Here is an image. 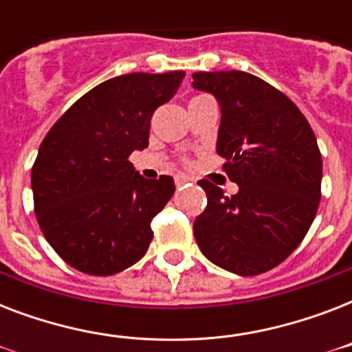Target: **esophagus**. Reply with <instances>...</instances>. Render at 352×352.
Here are the masks:
<instances>
[{"label":"esophagus","instance_id":"obj_1","mask_svg":"<svg viewBox=\"0 0 352 352\" xmlns=\"http://www.w3.org/2000/svg\"><path fill=\"white\" fill-rule=\"evenodd\" d=\"M190 182H193L192 177H188V175H177V177H175L177 188L184 186V184H190Z\"/></svg>","mask_w":352,"mask_h":352}]
</instances>
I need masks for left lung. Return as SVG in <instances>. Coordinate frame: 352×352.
Segmentation results:
<instances>
[{"label": "left lung", "mask_w": 352, "mask_h": 352, "mask_svg": "<svg viewBox=\"0 0 352 352\" xmlns=\"http://www.w3.org/2000/svg\"><path fill=\"white\" fill-rule=\"evenodd\" d=\"M221 106L217 153L239 186L228 197L203 179L208 206L193 223L210 261L239 276L278 267L298 248L322 197V153L311 124L274 85L243 71L193 73Z\"/></svg>", "instance_id": "1"}]
</instances>
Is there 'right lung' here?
<instances>
[{
  "label": "right lung",
  "mask_w": 352,
  "mask_h": 352,
  "mask_svg": "<svg viewBox=\"0 0 352 352\" xmlns=\"http://www.w3.org/2000/svg\"><path fill=\"white\" fill-rule=\"evenodd\" d=\"M184 71L131 73L102 82L49 129L30 186L41 232L58 256L91 276H111L148 252L151 219L175 192L170 175L148 181L129 155L148 148L155 109Z\"/></svg>",
  "instance_id": "1"
}]
</instances>
